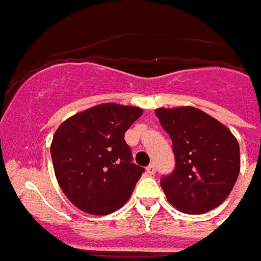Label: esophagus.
<instances>
[{"label":"esophagus","mask_w":261,"mask_h":261,"mask_svg":"<svg viewBox=\"0 0 261 261\" xmlns=\"http://www.w3.org/2000/svg\"><path fill=\"white\" fill-rule=\"evenodd\" d=\"M145 171H147L148 175H153V174H155V172H156L155 164H149V166H148L147 168H145Z\"/></svg>","instance_id":"esophagus-1"}]
</instances>
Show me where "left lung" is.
<instances>
[{
    "instance_id": "1",
    "label": "left lung",
    "mask_w": 261,
    "mask_h": 261,
    "mask_svg": "<svg viewBox=\"0 0 261 261\" xmlns=\"http://www.w3.org/2000/svg\"><path fill=\"white\" fill-rule=\"evenodd\" d=\"M156 117L171 140L175 170L160 186L171 205L186 214L216 209L240 172V147L225 125L194 106L159 108Z\"/></svg>"
}]
</instances>
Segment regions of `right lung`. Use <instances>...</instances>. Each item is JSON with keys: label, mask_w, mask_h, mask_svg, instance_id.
Masks as SVG:
<instances>
[{"label": "right lung", "mask_w": 261, "mask_h": 261, "mask_svg": "<svg viewBox=\"0 0 261 261\" xmlns=\"http://www.w3.org/2000/svg\"><path fill=\"white\" fill-rule=\"evenodd\" d=\"M141 114L136 106L101 103L56 129L51 144L55 176L79 210L106 216L128 202L144 168L132 163L124 135Z\"/></svg>", "instance_id": "obj_1"}]
</instances>
